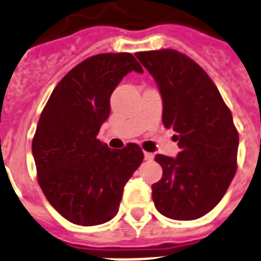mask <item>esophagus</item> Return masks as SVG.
Returning a JSON list of instances; mask_svg holds the SVG:
<instances>
[{
    "label": "esophagus",
    "instance_id": "esophagus-1",
    "mask_svg": "<svg viewBox=\"0 0 261 261\" xmlns=\"http://www.w3.org/2000/svg\"><path fill=\"white\" fill-rule=\"evenodd\" d=\"M144 160H146V161H151L152 160V154H151V152L144 151Z\"/></svg>",
    "mask_w": 261,
    "mask_h": 261
}]
</instances>
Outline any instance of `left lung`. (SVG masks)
I'll use <instances>...</instances> for the list:
<instances>
[{
  "label": "left lung",
  "mask_w": 261,
  "mask_h": 261,
  "mask_svg": "<svg viewBox=\"0 0 261 261\" xmlns=\"http://www.w3.org/2000/svg\"><path fill=\"white\" fill-rule=\"evenodd\" d=\"M162 96V122L173 129L180 152L156 154L162 177L152 184L156 211L195 220L224 197L237 172L240 136L232 114L205 70L175 49L138 52Z\"/></svg>",
  "instance_id": "obj_1"
}]
</instances>
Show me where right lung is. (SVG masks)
Wrapping results in <instances>:
<instances>
[{
	"mask_svg": "<svg viewBox=\"0 0 261 261\" xmlns=\"http://www.w3.org/2000/svg\"><path fill=\"white\" fill-rule=\"evenodd\" d=\"M143 72L130 54L85 59L62 78L41 113L33 138L37 177L49 203L78 226L117 215L123 187L142 164V148L113 150L96 139L110 115V97L128 72Z\"/></svg>",
	"mask_w": 261,
	"mask_h": 261,
	"instance_id": "1",
	"label": "right lung"
}]
</instances>
